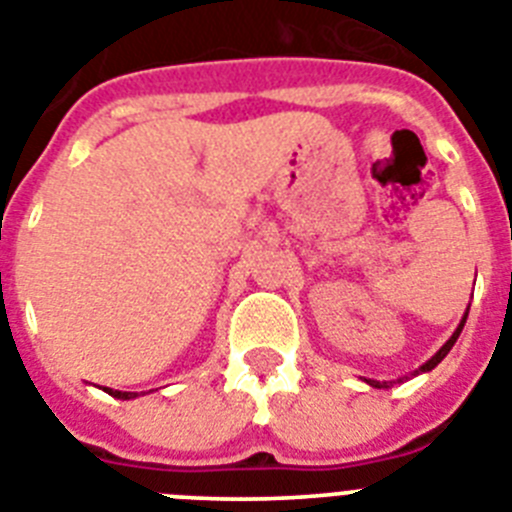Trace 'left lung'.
Instances as JSON below:
<instances>
[{"mask_svg": "<svg viewBox=\"0 0 512 512\" xmlns=\"http://www.w3.org/2000/svg\"><path fill=\"white\" fill-rule=\"evenodd\" d=\"M467 315H469V310H467V312H464V318H461L459 328H456V330H454V336H451V338H449V341L443 343V346H441V348H438L436 354H433V356H431V359L425 361V364H423V366H420V369H415V372H413V374H410V377H418V374H423V372H431V369H436V366H438V364H441V361H443V359H446V354H449L451 348H454L456 338H459L461 328H464V323H467ZM410 377H402V379H410ZM402 379H397V382H402ZM364 382H366V384H372V387H377V390H384V387H392V384H395V382H377V379H364Z\"/></svg>", "mask_w": 512, "mask_h": 512, "instance_id": "left-lung-1", "label": "left lung"}]
</instances>
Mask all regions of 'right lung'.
Returning <instances> with one entry per match:
<instances>
[{
    "mask_svg": "<svg viewBox=\"0 0 512 512\" xmlns=\"http://www.w3.org/2000/svg\"><path fill=\"white\" fill-rule=\"evenodd\" d=\"M104 392L117 397V400H133V397H138V392H120V390H110V387H104Z\"/></svg>",
    "mask_w": 512,
    "mask_h": 512,
    "instance_id": "obj_1",
    "label": "right lung"
}]
</instances>
